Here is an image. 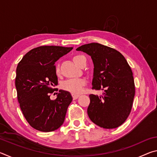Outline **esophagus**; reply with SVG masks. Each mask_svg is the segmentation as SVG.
Returning a JSON list of instances; mask_svg holds the SVG:
<instances>
[{"label":"esophagus","instance_id":"1","mask_svg":"<svg viewBox=\"0 0 157 157\" xmlns=\"http://www.w3.org/2000/svg\"><path fill=\"white\" fill-rule=\"evenodd\" d=\"M72 96H73V100H76L78 99V98L79 97V95H76V94H72Z\"/></svg>","mask_w":157,"mask_h":157}]
</instances>
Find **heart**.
Here are the masks:
<instances>
[{
	"instance_id": "heart-1",
	"label": "heart",
	"mask_w": 157,
	"mask_h": 157,
	"mask_svg": "<svg viewBox=\"0 0 157 157\" xmlns=\"http://www.w3.org/2000/svg\"><path fill=\"white\" fill-rule=\"evenodd\" d=\"M73 61L77 66L80 67L82 63L86 60L83 55H78L73 57ZM55 73H56L57 75H59L60 70L59 66H57L55 68ZM86 84V81L83 79H71L63 82L62 88L65 91L70 92L73 94H79L82 91Z\"/></svg>"
}]
</instances>
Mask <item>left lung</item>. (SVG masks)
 Instances as JSON below:
<instances>
[{"label":"left lung","mask_w":157,"mask_h":157,"mask_svg":"<svg viewBox=\"0 0 157 157\" xmlns=\"http://www.w3.org/2000/svg\"><path fill=\"white\" fill-rule=\"evenodd\" d=\"M76 50L90 55L94 62L92 89L105 90L100 97L89 95V118L105 129L121 126L131 112L135 95L133 73L125 58L116 50L98 43Z\"/></svg>","instance_id":"obj_1"}]
</instances>
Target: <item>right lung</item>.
I'll return each mask as SVG.
<instances>
[{
  "label": "right lung",
  "mask_w": 157,
  "mask_h": 157,
  "mask_svg": "<svg viewBox=\"0 0 157 157\" xmlns=\"http://www.w3.org/2000/svg\"><path fill=\"white\" fill-rule=\"evenodd\" d=\"M73 49L42 46L32 49L18 63L15 86L20 108L30 125L38 131L53 132L62 125L73 98L59 90L55 100L50 95L57 85L55 62ZM54 94H55V93Z\"/></svg>",
  "instance_id": "1"
}]
</instances>
